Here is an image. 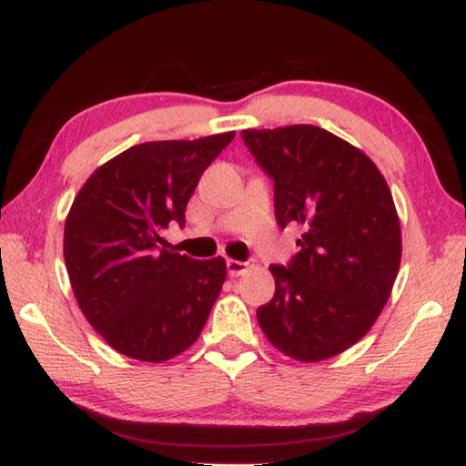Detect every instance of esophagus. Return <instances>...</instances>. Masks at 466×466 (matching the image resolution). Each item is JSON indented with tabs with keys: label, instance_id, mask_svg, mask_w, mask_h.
Masks as SVG:
<instances>
[{
	"label": "esophagus",
	"instance_id": "1",
	"mask_svg": "<svg viewBox=\"0 0 466 466\" xmlns=\"http://www.w3.org/2000/svg\"><path fill=\"white\" fill-rule=\"evenodd\" d=\"M226 269H228V273L232 275V278H238V275H242L244 271L248 269V263L234 261V258H228V261H226Z\"/></svg>",
	"mask_w": 466,
	"mask_h": 466
}]
</instances>
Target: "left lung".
<instances>
[{"mask_svg":"<svg viewBox=\"0 0 466 466\" xmlns=\"http://www.w3.org/2000/svg\"><path fill=\"white\" fill-rule=\"evenodd\" d=\"M242 141L273 180L278 226H304L289 263L269 267L275 294L258 325L289 358H333L368 333L397 279L390 188L364 152L314 125L247 129Z\"/></svg>","mask_w":466,"mask_h":466,"instance_id":"left-lung-1","label":"left lung"}]
</instances>
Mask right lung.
Wrapping results in <instances>:
<instances>
[{
  "label": "right lung",
  "instance_id": "add662e5",
  "mask_svg": "<svg viewBox=\"0 0 466 466\" xmlns=\"http://www.w3.org/2000/svg\"><path fill=\"white\" fill-rule=\"evenodd\" d=\"M234 131L129 147L86 180L69 209L63 257L77 304L123 356L164 361L191 347L226 281L222 257L168 250L197 183Z\"/></svg>",
  "mask_w": 466,
  "mask_h": 466
}]
</instances>
